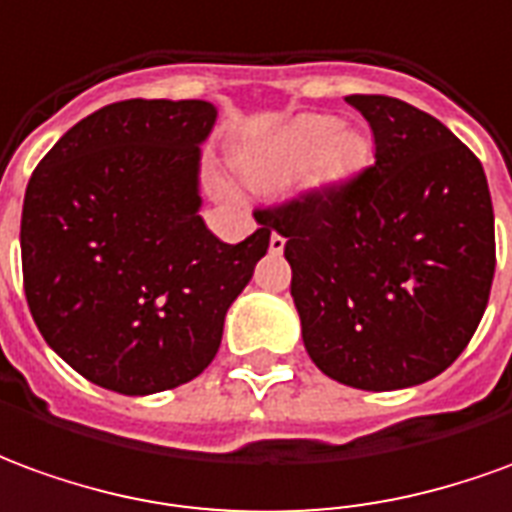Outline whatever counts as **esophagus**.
Returning <instances> with one entry per match:
<instances>
[{"mask_svg": "<svg viewBox=\"0 0 512 512\" xmlns=\"http://www.w3.org/2000/svg\"><path fill=\"white\" fill-rule=\"evenodd\" d=\"M284 245H286V239L273 231V234H270V253H281V250H284Z\"/></svg>", "mask_w": 512, "mask_h": 512, "instance_id": "obj_1", "label": "esophagus"}]
</instances>
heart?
I'll use <instances>...</instances> for the list:
<instances>
[{"label": "heart", "mask_w": 512, "mask_h": 512, "mask_svg": "<svg viewBox=\"0 0 512 512\" xmlns=\"http://www.w3.org/2000/svg\"><path fill=\"white\" fill-rule=\"evenodd\" d=\"M364 151V137L331 115H300L248 151L242 168L256 187L273 190L306 176L308 168L317 181L342 179L364 159Z\"/></svg>", "instance_id": "b5f03b06"}]
</instances>
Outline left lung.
Segmentation results:
<instances>
[{"instance_id": "left-lung-1", "label": "left lung", "mask_w": 512, "mask_h": 512, "mask_svg": "<svg viewBox=\"0 0 512 512\" xmlns=\"http://www.w3.org/2000/svg\"><path fill=\"white\" fill-rule=\"evenodd\" d=\"M375 134V165L262 209L286 239L311 361L328 378L394 391L436 378L480 325L496 267L480 159L433 115L347 96Z\"/></svg>"}]
</instances>
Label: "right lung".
I'll list each match as a JSON object with an SVG mask.
<instances>
[{"label": "right lung", "instance_id": "right-lung-1", "mask_svg": "<svg viewBox=\"0 0 512 512\" xmlns=\"http://www.w3.org/2000/svg\"><path fill=\"white\" fill-rule=\"evenodd\" d=\"M209 101L129 99L71 126L38 162L21 267L46 344L101 389L143 397L198 378L228 306L270 248L206 228L198 192Z\"/></svg>", "mask_w": 512, "mask_h": 512}]
</instances>
